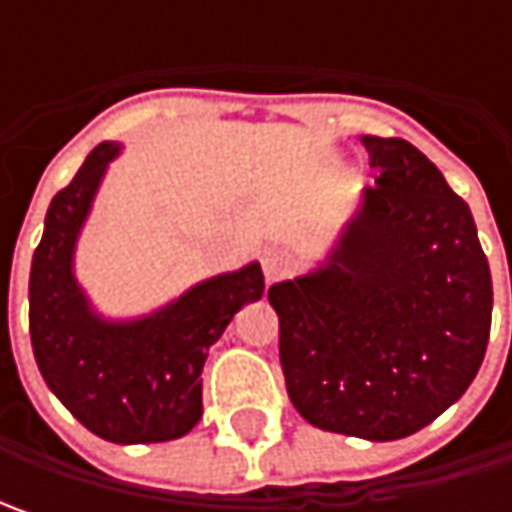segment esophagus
<instances>
[{
  "label": "esophagus",
  "mask_w": 512,
  "mask_h": 512,
  "mask_svg": "<svg viewBox=\"0 0 512 512\" xmlns=\"http://www.w3.org/2000/svg\"><path fill=\"white\" fill-rule=\"evenodd\" d=\"M293 265H296V256H293V250H287V247H270V250H265V256H262V267H265L267 282L282 279L285 273L293 270Z\"/></svg>",
  "instance_id": "esophagus-1"
}]
</instances>
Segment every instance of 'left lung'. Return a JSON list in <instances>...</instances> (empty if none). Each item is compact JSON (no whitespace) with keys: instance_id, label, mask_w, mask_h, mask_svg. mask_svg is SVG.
<instances>
[{"instance_id":"obj_1","label":"left lung","mask_w":512,"mask_h":512,"mask_svg":"<svg viewBox=\"0 0 512 512\" xmlns=\"http://www.w3.org/2000/svg\"><path fill=\"white\" fill-rule=\"evenodd\" d=\"M364 190L330 262L279 282L287 396L313 427L393 442L439 419L482 367L493 279L473 213L404 139L364 136Z\"/></svg>"}]
</instances>
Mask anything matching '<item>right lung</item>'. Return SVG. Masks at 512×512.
Masks as SVG:
<instances>
[{"label": "right lung", "mask_w": 512, "mask_h": 512, "mask_svg": "<svg viewBox=\"0 0 512 512\" xmlns=\"http://www.w3.org/2000/svg\"><path fill=\"white\" fill-rule=\"evenodd\" d=\"M116 142L93 148L48 207L30 265V344L39 373L90 433L116 444L170 442L202 419V367L233 313L265 293L262 267L207 279L136 322H102L73 279V245Z\"/></svg>", "instance_id": "1"}]
</instances>
